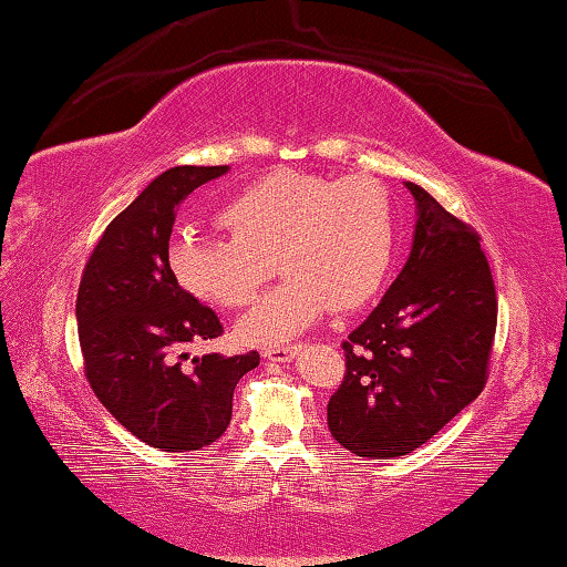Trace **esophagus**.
Masks as SVG:
<instances>
[{"label":"esophagus","mask_w":567,"mask_h":567,"mask_svg":"<svg viewBox=\"0 0 567 567\" xmlns=\"http://www.w3.org/2000/svg\"><path fill=\"white\" fill-rule=\"evenodd\" d=\"M301 346H268V349H264V359L268 361H276V363H286L291 361L296 353H299Z\"/></svg>","instance_id":"34e87169"}]
</instances>
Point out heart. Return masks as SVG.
<instances>
[{"instance_id": "heart-1", "label": "heart", "mask_w": 567, "mask_h": 567, "mask_svg": "<svg viewBox=\"0 0 567 567\" xmlns=\"http://www.w3.org/2000/svg\"><path fill=\"white\" fill-rule=\"evenodd\" d=\"M226 238L176 236L168 266L188 293L226 309L248 306L276 258L281 286L241 323L248 343H281L336 309H359L381 289L395 251V204L379 178H329L276 168L218 212Z\"/></svg>"}]
</instances>
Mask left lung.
Returning <instances> with one entry per match:
<instances>
[{
    "mask_svg": "<svg viewBox=\"0 0 567 567\" xmlns=\"http://www.w3.org/2000/svg\"><path fill=\"white\" fill-rule=\"evenodd\" d=\"M419 204L413 248L381 303L341 343L346 373L329 431L361 458L431 441L488 381L498 296L481 234L405 182Z\"/></svg>",
    "mask_w": 567,
    "mask_h": 567,
    "instance_id": "1",
    "label": "left lung"
}]
</instances>
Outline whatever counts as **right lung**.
Returning a JSON list of instances; mask_svg holds the SVG:
<instances>
[{
    "label": "right lung",
    "instance_id": "add662e5",
    "mask_svg": "<svg viewBox=\"0 0 567 567\" xmlns=\"http://www.w3.org/2000/svg\"><path fill=\"white\" fill-rule=\"evenodd\" d=\"M228 166H174L104 228L76 293L84 375L104 409L152 449L202 451L231 421L238 379L258 353L192 359L224 326L178 286L168 236L184 198Z\"/></svg>",
    "mask_w": 567,
    "mask_h": 567
}]
</instances>
